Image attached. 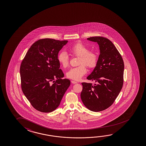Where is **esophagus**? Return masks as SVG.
<instances>
[{
    "label": "esophagus",
    "instance_id": "obj_1",
    "mask_svg": "<svg viewBox=\"0 0 146 146\" xmlns=\"http://www.w3.org/2000/svg\"><path fill=\"white\" fill-rule=\"evenodd\" d=\"M71 82H72V84H77V83L76 81H73V80H71Z\"/></svg>",
    "mask_w": 146,
    "mask_h": 146
}]
</instances>
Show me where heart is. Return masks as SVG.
<instances>
[{
	"mask_svg": "<svg viewBox=\"0 0 146 146\" xmlns=\"http://www.w3.org/2000/svg\"><path fill=\"white\" fill-rule=\"evenodd\" d=\"M69 50L73 55L79 57L78 63L79 66L70 69L67 72V77L74 80H79L87 73L86 66L90 69L96 67L99 60V55L95 51H90L88 46L81 43L74 44ZM58 60L63 68H67L69 65V58L67 53L64 51L59 53Z\"/></svg>",
	"mask_w": 146,
	"mask_h": 146,
	"instance_id": "obj_1",
	"label": "heart"
}]
</instances>
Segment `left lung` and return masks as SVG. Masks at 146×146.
I'll use <instances>...</instances> for the list:
<instances>
[{"label":"left lung","mask_w":146,"mask_h":146,"mask_svg":"<svg viewBox=\"0 0 146 146\" xmlns=\"http://www.w3.org/2000/svg\"><path fill=\"white\" fill-rule=\"evenodd\" d=\"M99 45L100 54L93 71L87 79L96 84L82 82L81 100L89 110L98 112L110 107L123 85L124 64L113 44L102 36L87 38Z\"/></svg>","instance_id":"obj_1"}]
</instances>
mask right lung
I'll use <instances>...</instances> for the list:
<instances>
[{"mask_svg": "<svg viewBox=\"0 0 146 146\" xmlns=\"http://www.w3.org/2000/svg\"><path fill=\"white\" fill-rule=\"evenodd\" d=\"M68 41L42 38L31 46L22 61V90L31 105L42 112H50L60 105L70 85L60 69L58 52ZM53 84H52V83Z\"/></svg>", "mask_w": 146, "mask_h": 146, "instance_id": "obj_1", "label": "right lung"}]
</instances>
